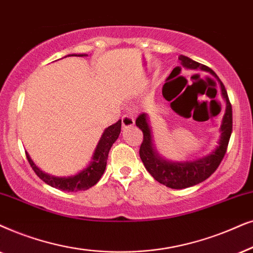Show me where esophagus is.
Returning <instances> with one entry per match:
<instances>
[{"mask_svg":"<svg viewBox=\"0 0 253 253\" xmlns=\"http://www.w3.org/2000/svg\"><path fill=\"white\" fill-rule=\"evenodd\" d=\"M121 124H123L124 128H128V127L134 126L135 124V119H134L133 114H125V116L121 118Z\"/></svg>","mask_w":253,"mask_h":253,"instance_id":"obj_1","label":"esophagus"}]
</instances>
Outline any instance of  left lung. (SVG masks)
<instances>
[{
    "label": "left lung",
    "instance_id": "1",
    "mask_svg": "<svg viewBox=\"0 0 253 253\" xmlns=\"http://www.w3.org/2000/svg\"><path fill=\"white\" fill-rule=\"evenodd\" d=\"M179 60L181 65L185 68L190 69H199L207 70L211 74L215 73L213 70L208 68L207 66L201 65V63L193 61L187 56L180 55ZM181 68V67H180ZM221 83V91L222 95L227 102V109L223 117L221 126V139L218 142V147L215 151L208 155L204 158L193 162H185V163H170L158 156L155 153L153 142H151V134L150 128L148 126V119L144 113L140 114L136 118V126L142 130L143 133V141L140 146V157L142 160L144 167L148 170L151 176L156 179L158 183L166 185L170 188H186L190 186L201 183V181L206 180L208 177H211L220 166L221 161L223 160L225 153H227V148L229 140H230L231 132H232V107L231 103L229 100L227 90Z\"/></svg>",
    "mask_w": 253,
    "mask_h": 253
}]
</instances>
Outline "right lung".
I'll return each instance as SVG.
<instances>
[{
  "mask_svg": "<svg viewBox=\"0 0 253 253\" xmlns=\"http://www.w3.org/2000/svg\"><path fill=\"white\" fill-rule=\"evenodd\" d=\"M83 56V55H79ZM121 130V120H118L116 124L111 125L110 127L104 130L102 137H100L98 144L93 154L92 162L90 163V166L86 168L85 170H83L82 172L77 173L74 177L68 178H59V177H53L48 176V174L43 173L42 171H40L38 168L35 166L31 158H30L29 154L26 153V158H28L30 166L35 171L37 176L40 179L45 181L46 184H48L49 186L59 188L61 191L66 192H77V191H85L87 188L92 187L93 185L98 183L100 177L103 176L104 171L106 168V162L107 156H109V151L112 147V144L116 142V140L119 136Z\"/></svg>",
  "mask_w": 253,
  "mask_h": 253,
  "instance_id": "right-lung-1",
  "label": "right lung"
}]
</instances>
